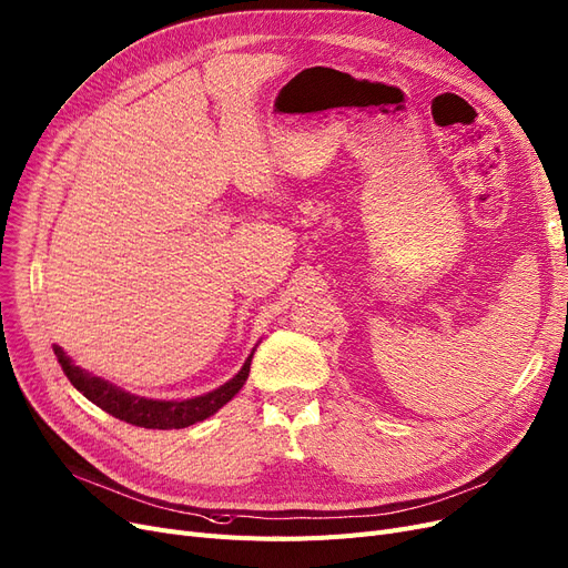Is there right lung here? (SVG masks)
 I'll list each match as a JSON object with an SVG mask.
<instances>
[{"mask_svg":"<svg viewBox=\"0 0 568 568\" xmlns=\"http://www.w3.org/2000/svg\"><path fill=\"white\" fill-rule=\"evenodd\" d=\"M53 352L58 356V363L62 366V373L67 375L74 387L98 407H102L104 413L113 415L121 422H128L132 426H144V428H186L191 424H197L202 419L212 417L219 413L221 407L233 400V396L244 387V382L248 377V368H252V358L254 352L246 356L244 366L240 373L221 384L219 389L202 394L195 398H184V400H161V398H146L130 394L116 384H111L104 377H98L93 373L83 371L81 366L67 356V352L60 345H53Z\"/></svg>","mask_w":568,"mask_h":568,"instance_id":"1","label":"right lung"}]
</instances>
